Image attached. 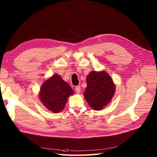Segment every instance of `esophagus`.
Listing matches in <instances>:
<instances>
[{
    "instance_id": "1",
    "label": "esophagus",
    "mask_w": 157,
    "mask_h": 157,
    "mask_svg": "<svg viewBox=\"0 0 157 157\" xmlns=\"http://www.w3.org/2000/svg\"><path fill=\"white\" fill-rule=\"evenodd\" d=\"M75 90H76V92L78 94L80 93V91H81V87H80V86H76V88H75Z\"/></svg>"
}]
</instances>
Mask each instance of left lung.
Listing matches in <instances>:
<instances>
[{"mask_svg": "<svg viewBox=\"0 0 157 157\" xmlns=\"http://www.w3.org/2000/svg\"><path fill=\"white\" fill-rule=\"evenodd\" d=\"M86 84L83 95L88 104L94 110H102L114 95L113 79L105 71H92L86 77Z\"/></svg>", "mask_w": 157, "mask_h": 157, "instance_id": "1", "label": "left lung"}]
</instances>
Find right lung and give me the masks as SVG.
<instances>
[{
  "label": "right lung",
  "mask_w": 157,
  "mask_h": 157,
  "mask_svg": "<svg viewBox=\"0 0 157 157\" xmlns=\"http://www.w3.org/2000/svg\"><path fill=\"white\" fill-rule=\"evenodd\" d=\"M73 90L60 76L54 74L44 81L40 89L39 98L46 108L54 113L62 111Z\"/></svg>",
  "instance_id": "1"
}]
</instances>
